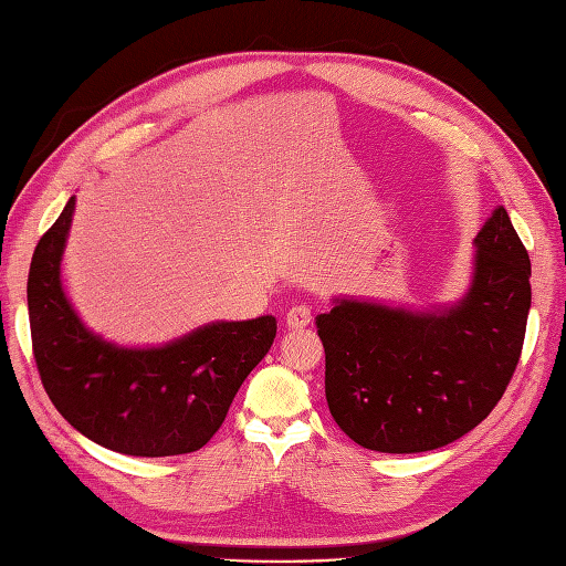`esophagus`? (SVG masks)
Instances as JSON below:
<instances>
[{
    "label": "esophagus",
    "mask_w": 566,
    "mask_h": 566,
    "mask_svg": "<svg viewBox=\"0 0 566 566\" xmlns=\"http://www.w3.org/2000/svg\"><path fill=\"white\" fill-rule=\"evenodd\" d=\"M310 321H312V307H307V304H295V307H290L285 314L287 328H304L310 326Z\"/></svg>",
    "instance_id": "obj_1"
}]
</instances>
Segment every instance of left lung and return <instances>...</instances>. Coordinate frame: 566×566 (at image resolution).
<instances>
[{
  "label": "left lung",
  "instance_id": "1",
  "mask_svg": "<svg viewBox=\"0 0 566 566\" xmlns=\"http://www.w3.org/2000/svg\"><path fill=\"white\" fill-rule=\"evenodd\" d=\"M469 293L436 314L340 300L316 316L326 400L345 436L376 452H429L491 415L522 357L531 262L505 207L476 235Z\"/></svg>",
  "mask_w": 566,
  "mask_h": 566
}]
</instances>
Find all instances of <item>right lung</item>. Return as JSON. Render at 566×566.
<instances>
[{
    "label": "right lung",
    "instance_id": "right-lung-1",
    "mask_svg": "<svg viewBox=\"0 0 566 566\" xmlns=\"http://www.w3.org/2000/svg\"><path fill=\"white\" fill-rule=\"evenodd\" d=\"M75 200L38 242L28 273L33 357L44 390L75 431L133 457L205 448L235 392L276 338V318L221 321L171 345L128 349L90 333L61 290Z\"/></svg>",
    "mask_w": 566,
    "mask_h": 566
}]
</instances>
